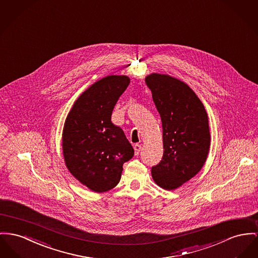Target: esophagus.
Returning a JSON list of instances; mask_svg holds the SVG:
<instances>
[{"mask_svg": "<svg viewBox=\"0 0 258 258\" xmlns=\"http://www.w3.org/2000/svg\"><path fill=\"white\" fill-rule=\"evenodd\" d=\"M141 149H142V147H141V145H139V144H136V145H134V150H135V155H139V154H140V152H141Z\"/></svg>", "mask_w": 258, "mask_h": 258, "instance_id": "1", "label": "esophagus"}]
</instances>
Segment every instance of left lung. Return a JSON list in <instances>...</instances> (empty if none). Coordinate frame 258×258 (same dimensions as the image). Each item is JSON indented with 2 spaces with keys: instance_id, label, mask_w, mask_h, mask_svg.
Masks as SVG:
<instances>
[{
  "instance_id": "obj_1",
  "label": "left lung",
  "mask_w": 258,
  "mask_h": 258,
  "mask_svg": "<svg viewBox=\"0 0 258 258\" xmlns=\"http://www.w3.org/2000/svg\"><path fill=\"white\" fill-rule=\"evenodd\" d=\"M146 84L161 118L164 149L152 176L162 189H177L206 162L210 147L207 113L195 92L179 79L153 73Z\"/></svg>"
}]
</instances>
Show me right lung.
Wrapping results in <instances>:
<instances>
[{"label": "right lung", "mask_w": 258, "mask_h": 258, "mask_svg": "<svg viewBox=\"0 0 258 258\" xmlns=\"http://www.w3.org/2000/svg\"><path fill=\"white\" fill-rule=\"evenodd\" d=\"M130 79L106 76L89 87L76 100L62 132L63 157L69 172L96 192L113 189L120 181L124 162L134 149L111 113Z\"/></svg>", "instance_id": "right-lung-1"}]
</instances>
